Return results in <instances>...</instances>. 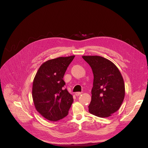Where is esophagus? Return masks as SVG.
<instances>
[{
  "label": "esophagus",
  "instance_id": "obj_1",
  "mask_svg": "<svg viewBox=\"0 0 148 148\" xmlns=\"http://www.w3.org/2000/svg\"><path fill=\"white\" fill-rule=\"evenodd\" d=\"M81 94H82L81 92H75V95H76V96H79V95H80Z\"/></svg>",
  "mask_w": 148,
  "mask_h": 148
}]
</instances>
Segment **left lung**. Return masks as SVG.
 Here are the masks:
<instances>
[{
    "mask_svg": "<svg viewBox=\"0 0 148 148\" xmlns=\"http://www.w3.org/2000/svg\"><path fill=\"white\" fill-rule=\"evenodd\" d=\"M94 74L89 112L100 118L111 116L120 108L125 97L122 76L112 62L98 56H84Z\"/></svg>",
    "mask_w": 148,
    "mask_h": 148,
    "instance_id": "left-lung-1",
    "label": "left lung"
}]
</instances>
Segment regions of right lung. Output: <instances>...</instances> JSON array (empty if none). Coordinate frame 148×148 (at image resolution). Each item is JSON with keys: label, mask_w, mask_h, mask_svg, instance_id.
I'll return each instance as SVG.
<instances>
[{"label": "right lung", "mask_w": 148, "mask_h": 148, "mask_svg": "<svg viewBox=\"0 0 148 148\" xmlns=\"http://www.w3.org/2000/svg\"><path fill=\"white\" fill-rule=\"evenodd\" d=\"M74 57L48 60L42 64L35 75L32 88L34 104L36 110L47 120L57 121L69 114L74 100L64 88L63 77Z\"/></svg>", "instance_id": "obj_1"}]
</instances>
